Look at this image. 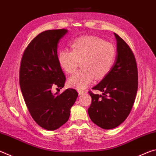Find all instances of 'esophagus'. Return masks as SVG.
<instances>
[{"instance_id": "34e87169", "label": "esophagus", "mask_w": 156, "mask_h": 156, "mask_svg": "<svg viewBox=\"0 0 156 156\" xmlns=\"http://www.w3.org/2000/svg\"><path fill=\"white\" fill-rule=\"evenodd\" d=\"M78 91L79 95H83V94H86V93H87V91H83V90H78Z\"/></svg>"}]
</instances>
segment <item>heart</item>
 I'll return each instance as SVG.
<instances>
[{
    "label": "heart",
    "mask_w": 156,
    "mask_h": 156,
    "mask_svg": "<svg viewBox=\"0 0 156 156\" xmlns=\"http://www.w3.org/2000/svg\"><path fill=\"white\" fill-rule=\"evenodd\" d=\"M72 51L62 49L58 60L67 73H74L81 62L80 71L69 78L68 84L79 90L87 87L94 78L106 76L115 62L116 51L113 44L96 36H80L71 42Z\"/></svg>",
    "instance_id": "heart-1"
}]
</instances>
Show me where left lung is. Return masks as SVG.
Returning a JSON list of instances; mask_svg holds the SVG:
<instances>
[{"mask_svg": "<svg viewBox=\"0 0 156 156\" xmlns=\"http://www.w3.org/2000/svg\"><path fill=\"white\" fill-rule=\"evenodd\" d=\"M117 56L109 73L92 89L102 92L95 94L89 91L91 104L88 109L90 119L105 129L115 128L128 117L135 101L138 87L136 58L130 47L118 34Z\"/></svg>", "mask_w": 156, "mask_h": 156, "instance_id": "8db88e82", "label": "left lung"}]
</instances>
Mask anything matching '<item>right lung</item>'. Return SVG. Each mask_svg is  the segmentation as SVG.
<instances>
[{
    "label": "right lung",
    "instance_id": "right-lung-1",
    "mask_svg": "<svg viewBox=\"0 0 156 156\" xmlns=\"http://www.w3.org/2000/svg\"><path fill=\"white\" fill-rule=\"evenodd\" d=\"M67 32L66 29H60L39 34L26 47L20 62V87L25 104L34 121L47 130H56L67 122L78 96L74 89L60 95L51 93L54 87L62 88L66 80L57 47Z\"/></svg>",
    "mask_w": 156,
    "mask_h": 156
}]
</instances>
